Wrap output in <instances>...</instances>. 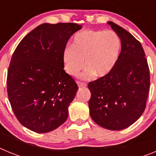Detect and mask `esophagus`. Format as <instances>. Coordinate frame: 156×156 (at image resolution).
Instances as JSON below:
<instances>
[{
    "label": "esophagus",
    "mask_w": 156,
    "mask_h": 156,
    "mask_svg": "<svg viewBox=\"0 0 156 156\" xmlns=\"http://www.w3.org/2000/svg\"><path fill=\"white\" fill-rule=\"evenodd\" d=\"M77 84H78V86H79V87H87V84L85 83H82V82H77Z\"/></svg>",
    "instance_id": "1"
}]
</instances>
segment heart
I'll list each match as a JSON object with an SVG mask.
<instances>
[{"instance_id": "1", "label": "heart", "mask_w": 156, "mask_h": 156, "mask_svg": "<svg viewBox=\"0 0 156 156\" xmlns=\"http://www.w3.org/2000/svg\"><path fill=\"white\" fill-rule=\"evenodd\" d=\"M121 49V40L115 32L108 30H84L75 35L71 46L63 51L62 61L66 72L76 76L83 67L81 74L83 79L97 75L105 77L116 64Z\"/></svg>"}]
</instances>
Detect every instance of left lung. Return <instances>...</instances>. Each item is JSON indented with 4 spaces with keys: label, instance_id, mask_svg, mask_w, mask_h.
<instances>
[{
    "label": "left lung",
    "instance_id": "obj_1",
    "mask_svg": "<svg viewBox=\"0 0 156 156\" xmlns=\"http://www.w3.org/2000/svg\"><path fill=\"white\" fill-rule=\"evenodd\" d=\"M121 40V52L112 71L88 83L90 115L98 125L120 130L135 122L146 107L150 87L144 49L132 34L108 22Z\"/></svg>",
    "mask_w": 156,
    "mask_h": 156
}]
</instances>
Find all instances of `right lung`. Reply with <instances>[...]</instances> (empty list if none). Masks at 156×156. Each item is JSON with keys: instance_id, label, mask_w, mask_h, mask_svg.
<instances>
[{"instance_id": "right-lung-1", "label": "right lung", "mask_w": 156, "mask_h": 156, "mask_svg": "<svg viewBox=\"0 0 156 156\" xmlns=\"http://www.w3.org/2000/svg\"><path fill=\"white\" fill-rule=\"evenodd\" d=\"M82 28L76 23H44L20 41L7 76L8 99L25 127L37 133L57 129L68 118L78 90L64 70L62 53L71 36Z\"/></svg>"}]
</instances>
